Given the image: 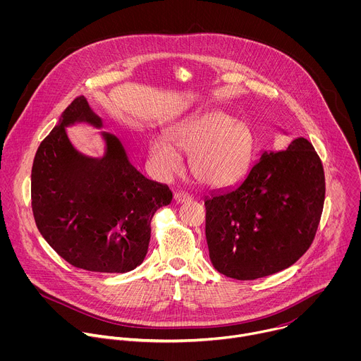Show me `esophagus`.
<instances>
[{"mask_svg":"<svg viewBox=\"0 0 361 361\" xmlns=\"http://www.w3.org/2000/svg\"><path fill=\"white\" fill-rule=\"evenodd\" d=\"M174 200L177 202H188V201H191V195L187 191H177L174 194Z\"/></svg>","mask_w":361,"mask_h":361,"instance_id":"esophagus-1","label":"esophagus"}]
</instances>
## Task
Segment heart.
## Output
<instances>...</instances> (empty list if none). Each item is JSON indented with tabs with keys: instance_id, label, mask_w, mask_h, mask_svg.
<instances>
[{
	"instance_id": "1",
	"label": "heart",
	"mask_w": 361,
	"mask_h": 361,
	"mask_svg": "<svg viewBox=\"0 0 361 361\" xmlns=\"http://www.w3.org/2000/svg\"><path fill=\"white\" fill-rule=\"evenodd\" d=\"M170 140L188 152V167L202 184L223 187L235 183L247 171L252 156V134L241 120L220 111L187 116L167 130V140L156 135L149 141V157L161 174L180 169V157Z\"/></svg>"
}]
</instances>
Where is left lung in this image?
Masks as SVG:
<instances>
[{"instance_id":"8db88e82","label":"left lung","mask_w":361,"mask_h":361,"mask_svg":"<svg viewBox=\"0 0 361 361\" xmlns=\"http://www.w3.org/2000/svg\"><path fill=\"white\" fill-rule=\"evenodd\" d=\"M324 170L312 142L263 152L231 188L205 197V237L214 269L255 280L293 266L310 248L323 213Z\"/></svg>"}]
</instances>
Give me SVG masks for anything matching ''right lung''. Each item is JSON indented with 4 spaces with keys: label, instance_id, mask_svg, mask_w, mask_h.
I'll return each mask as SVG.
<instances>
[{
    "label": "right lung",
    "instance_id": "add662e5",
    "mask_svg": "<svg viewBox=\"0 0 361 361\" xmlns=\"http://www.w3.org/2000/svg\"><path fill=\"white\" fill-rule=\"evenodd\" d=\"M102 127L84 95L63 111L59 126L41 141L31 170L35 224L59 255L77 269L127 273L144 262L151 220L169 205L166 184L145 178L128 160L118 137L102 133L106 154L90 159L68 140L66 127Z\"/></svg>",
    "mask_w": 361,
    "mask_h": 361
}]
</instances>
